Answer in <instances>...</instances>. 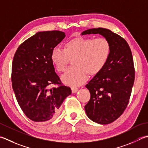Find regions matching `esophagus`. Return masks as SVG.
I'll return each mask as SVG.
<instances>
[{
  "label": "esophagus",
  "mask_w": 148,
  "mask_h": 148,
  "mask_svg": "<svg viewBox=\"0 0 148 148\" xmlns=\"http://www.w3.org/2000/svg\"><path fill=\"white\" fill-rule=\"evenodd\" d=\"M78 90V88L76 87V86H73L72 87V93H76V92Z\"/></svg>",
  "instance_id": "1"
}]
</instances>
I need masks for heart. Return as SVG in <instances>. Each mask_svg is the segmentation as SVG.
Segmentation results:
<instances>
[{
    "instance_id": "obj_1",
    "label": "heart",
    "mask_w": 148,
    "mask_h": 148,
    "mask_svg": "<svg viewBox=\"0 0 148 148\" xmlns=\"http://www.w3.org/2000/svg\"><path fill=\"white\" fill-rule=\"evenodd\" d=\"M111 54V45L105 38L78 36L69 40L63 49L54 47L51 60L58 72L65 71L70 59L74 66L63 75V83L78 85L85 82L87 74L94 76L103 70Z\"/></svg>"
}]
</instances>
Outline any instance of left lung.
<instances>
[{
	"label": "left lung",
	"instance_id": "1",
	"mask_svg": "<svg viewBox=\"0 0 148 148\" xmlns=\"http://www.w3.org/2000/svg\"><path fill=\"white\" fill-rule=\"evenodd\" d=\"M90 34H99L108 40L111 54L103 70L85 86L90 99L85 110L94 122L107 124L119 117L129 103L135 80L134 60L128 43L119 34L101 27L82 33Z\"/></svg>",
	"mask_w": 148,
	"mask_h": 148
}]
</instances>
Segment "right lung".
Instances as JSON below:
<instances>
[{
    "label": "right lung",
    "instance_id": "obj_1",
    "mask_svg": "<svg viewBox=\"0 0 148 148\" xmlns=\"http://www.w3.org/2000/svg\"><path fill=\"white\" fill-rule=\"evenodd\" d=\"M65 34L60 31L38 32L20 45L14 55L12 87L24 114L35 122L53 120L71 89L63 85L51 60L53 49ZM52 85L56 88H51Z\"/></svg>",
    "mask_w": 148,
    "mask_h": 148
}]
</instances>
